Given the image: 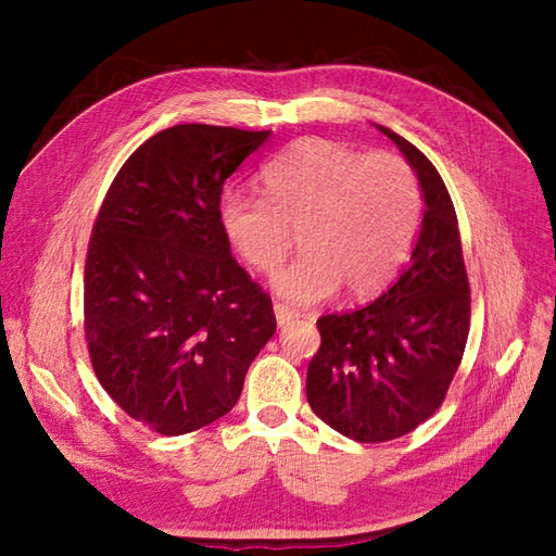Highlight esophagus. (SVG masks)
I'll list each match as a JSON object with an SVG mask.
<instances>
[{
  "label": "esophagus",
  "instance_id": "obj_1",
  "mask_svg": "<svg viewBox=\"0 0 556 556\" xmlns=\"http://www.w3.org/2000/svg\"><path fill=\"white\" fill-rule=\"evenodd\" d=\"M274 313H276V323H278V327H288L292 319H296L299 317V313L294 311V308H290V306H285V304H276L274 306Z\"/></svg>",
  "mask_w": 556,
  "mask_h": 556
}]
</instances>
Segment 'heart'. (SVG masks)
<instances>
[{
  "label": "heart",
  "mask_w": 556,
  "mask_h": 556,
  "mask_svg": "<svg viewBox=\"0 0 556 556\" xmlns=\"http://www.w3.org/2000/svg\"><path fill=\"white\" fill-rule=\"evenodd\" d=\"M260 182L264 197L225 190L217 217L231 250L257 274L274 271L299 229L304 255L271 278L292 304H317L341 288L371 296L406 257L422 201L401 157L304 137L262 166Z\"/></svg>",
  "instance_id": "b5f03b06"
}]
</instances>
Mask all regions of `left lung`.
Listing matches in <instances>:
<instances>
[{
    "label": "left lung",
    "instance_id": "8db88e82",
    "mask_svg": "<svg viewBox=\"0 0 556 556\" xmlns=\"http://www.w3.org/2000/svg\"><path fill=\"white\" fill-rule=\"evenodd\" d=\"M417 174L425 217L408 266L371 304L317 319L306 396L331 429L359 443L406 435L443 403L470 327V290L450 192L425 153L390 127Z\"/></svg>",
    "mask_w": 556,
    "mask_h": 556
}]
</instances>
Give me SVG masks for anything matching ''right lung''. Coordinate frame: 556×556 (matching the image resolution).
Masks as SVG:
<instances>
[{"mask_svg":"<svg viewBox=\"0 0 556 556\" xmlns=\"http://www.w3.org/2000/svg\"><path fill=\"white\" fill-rule=\"evenodd\" d=\"M271 131L176 125L139 146L97 215L86 260L92 368L131 419L164 435L227 415L276 333L271 296L231 257L225 180Z\"/></svg>","mask_w":556,"mask_h":556,"instance_id":"right-lung-1","label":"right lung"}]
</instances>
